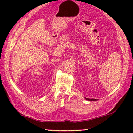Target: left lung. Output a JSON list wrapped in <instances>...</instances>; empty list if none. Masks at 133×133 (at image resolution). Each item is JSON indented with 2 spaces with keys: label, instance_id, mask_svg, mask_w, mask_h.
<instances>
[{
  "label": "left lung",
  "instance_id": "1",
  "mask_svg": "<svg viewBox=\"0 0 133 133\" xmlns=\"http://www.w3.org/2000/svg\"><path fill=\"white\" fill-rule=\"evenodd\" d=\"M85 99L87 100H88L89 101H97L96 99H88V98H86L85 97Z\"/></svg>",
  "mask_w": 133,
  "mask_h": 133
}]
</instances>
